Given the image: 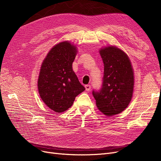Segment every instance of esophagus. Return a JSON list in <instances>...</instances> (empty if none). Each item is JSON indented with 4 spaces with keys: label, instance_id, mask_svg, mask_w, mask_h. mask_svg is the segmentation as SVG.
<instances>
[{
    "label": "esophagus",
    "instance_id": "1",
    "mask_svg": "<svg viewBox=\"0 0 161 161\" xmlns=\"http://www.w3.org/2000/svg\"><path fill=\"white\" fill-rule=\"evenodd\" d=\"M85 89H86V91H89V90L91 89V85H85Z\"/></svg>",
    "mask_w": 161,
    "mask_h": 161
}]
</instances>
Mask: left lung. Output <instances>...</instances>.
<instances>
[{
  "label": "left lung",
  "mask_w": 161,
  "mask_h": 161,
  "mask_svg": "<svg viewBox=\"0 0 161 161\" xmlns=\"http://www.w3.org/2000/svg\"><path fill=\"white\" fill-rule=\"evenodd\" d=\"M104 64L101 88L92 90L98 109L108 116L123 111L131 99L134 72L128 56L119 48L109 46L100 50Z\"/></svg>",
  "instance_id": "left-lung-1"
}]
</instances>
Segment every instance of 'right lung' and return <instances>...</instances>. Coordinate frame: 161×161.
Wrapping results in <instances>:
<instances>
[{
  "label": "right lung",
  "mask_w": 161,
  "mask_h": 161,
  "mask_svg": "<svg viewBox=\"0 0 161 161\" xmlns=\"http://www.w3.org/2000/svg\"><path fill=\"white\" fill-rule=\"evenodd\" d=\"M76 54L75 46L61 42L52 48L42 63L39 93L48 108L58 113L70 108L75 97L85 90L72 70Z\"/></svg>",
  "instance_id": "right-lung-1"
}]
</instances>
